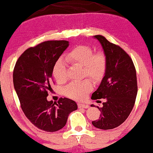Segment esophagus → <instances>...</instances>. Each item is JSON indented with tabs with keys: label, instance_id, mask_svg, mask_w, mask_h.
<instances>
[{
	"label": "esophagus",
	"instance_id": "esophagus-1",
	"mask_svg": "<svg viewBox=\"0 0 153 153\" xmlns=\"http://www.w3.org/2000/svg\"><path fill=\"white\" fill-rule=\"evenodd\" d=\"M78 108H88L89 107V105L87 103H78Z\"/></svg>",
	"mask_w": 153,
	"mask_h": 153
}]
</instances>
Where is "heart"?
Here are the masks:
<instances>
[{
	"mask_svg": "<svg viewBox=\"0 0 153 153\" xmlns=\"http://www.w3.org/2000/svg\"><path fill=\"white\" fill-rule=\"evenodd\" d=\"M68 62L83 67L84 75L94 80L102 78L106 68V55L101 52L94 54L92 48L85 45H78L65 56ZM52 74L56 81L63 83L67 80V68L62 59H57L54 63ZM92 83L85 80L81 82H73L65 88V94L71 99L82 101L92 90Z\"/></svg>",
	"mask_w": 153,
	"mask_h": 153,
	"instance_id": "b5f03b06",
	"label": "heart"
}]
</instances>
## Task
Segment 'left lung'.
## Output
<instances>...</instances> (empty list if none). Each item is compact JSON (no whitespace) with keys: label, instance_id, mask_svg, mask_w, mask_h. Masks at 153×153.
<instances>
[{"label":"left lung","instance_id":"1","mask_svg":"<svg viewBox=\"0 0 153 153\" xmlns=\"http://www.w3.org/2000/svg\"><path fill=\"white\" fill-rule=\"evenodd\" d=\"M94 38L102 47L106 68L99 88L91 96L94 100L105 99L102 108L98 107L101 112L100 119L92 124L106 130L119 127L130 114L137 94L136 70L130 57L120 47L109 42L102 35Z\"/></svg>","mask_w":153,"mask_h":153}]
</instances>
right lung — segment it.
<instances>
[{
    "mask_svg": "<svg viewBox=\"0 0 153 153\" xmlns=\"http://www.w3.org/2000/svg\"><path fill=\"white\" fill-rule=\"evenodd\" d=\"M68 46L69 42L59 40L30 47L19 57L13 70V85L24 114L35 127L49 132L64 127L70 114L78 109L77 103L67 98L54 103L47 99L54 63Z\"/></svg>",
    "mask_w": 153,
    "mask_h": 153,
    "instance_id": "1",
    "label": "right lung"
}]
</instances>
